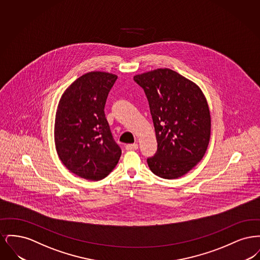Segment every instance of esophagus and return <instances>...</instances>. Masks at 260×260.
Here are the masks:
<instances>
[{
    "label": "esophagus",
    "instance_id": "obj_1",
    "mask_svg": "<svg viewBox=\"0 0 260 260\" xmlns=\"http://www.w3.org/2000/svg\"><path fill=\"white\" fill-rule=\"evenodd\" d=\"M138 148V145L136 144V143H134V144H127L126 146H125V150H127V151H135V150H137Z\"/></svg>",
    "mask_w": 260,
    "mask_h": 260
}]
</instances>
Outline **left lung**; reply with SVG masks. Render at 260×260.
I'll list each match as a JSON object with an SVG mask.
<instances>
[{
    "label": "left lung",
    "mask_w": 260,
    "mask_h": 260,
    "mask_svg": "<svg viewBox=\"0 0 260 260\" xmlns=\"http://www.w3.org/2000/svg\"><path fill=\"white\" fill-rule=\"evenodd\" d=\"M134 80L148 100L158 143L147 159L151 172L165 179L184 175L203 159L210 141V110L202 90L167 68Z\"/></svg>",
    "instance_id": "1"
}]
</instances>
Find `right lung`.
Returning a JSON list of instances; mask_svg holds the SVG:
<instances>
[{"instance_id": "obj_1", "label": "right lung", "mask_w": 260, "mask_h": 260, "mask_svg": "<svg viewBox=\"0 0 260 260\" xmlns=\"http://www.w3.org/2000/svg\"><path fill=\"white\" fill-rule=\"evenodd\" d=\"M116 75L89 72L63 93L54 124V140L63 165L78 176L101 180L114 170L122 150L105 117L106 99Z\"/></svg>"}]
</instances>
